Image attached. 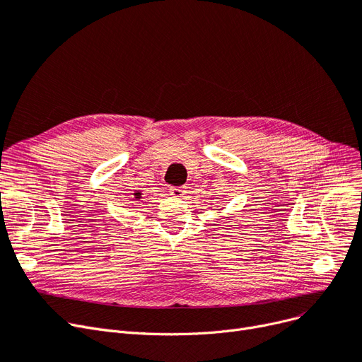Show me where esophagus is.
Instances as JSON below:
<instances>
[{
  "label": "esophagus",
  "instance_id": "obj_1",
  "mask_svg": "<svg viewBox=\"0 0 362 362\" xmlns=\"http://www.w3.org/2000/svg\"><path fill=\"white\" fill-rule=\"evenodd\" d=\"M185 192H186L185 186H171L170 188V194L174 197H183Z\"/></svg>",
  "mask_w": 362,
  "mask_h": 362
}]
</instances>
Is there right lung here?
I'll return each mask as SVG.
<instances>
[{
  "label": "right lung",
  "instance_id": "add662e5",
  "mask_svg": "<svg viewBox=\"0 0 362 362\" xmlns=\"http://www.w3.org/2000/svg\"><path fill=\"white\" fill-rule=\"evenodd\" d=\"M136 195H137V198H140V195H141V194H139V192H137V194H136Z\"/></svg>",
  "mask_w": 362,
  "mask_h": 362
}]
</instances>
